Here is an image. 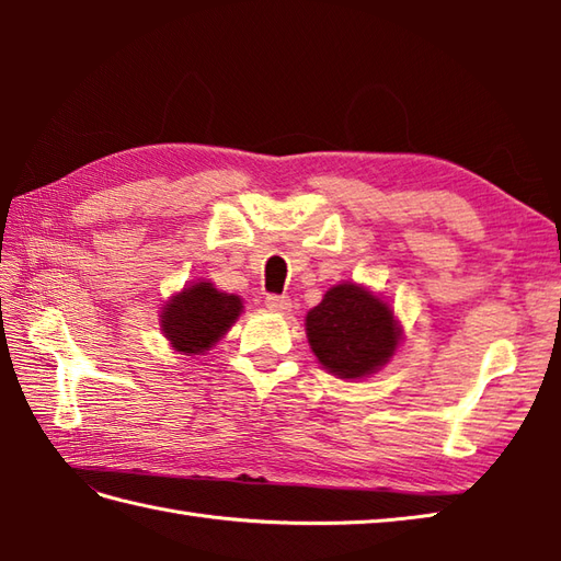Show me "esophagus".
<instances>
[{
    "label": "esophagus",
    "mask_w": 561,
    "mask_h": 561,
    "mask_svg": "<svg viewBox=\"0 0 561 561\" xmlns=\"http://www.w3.org/2000/svg\"><path fill=\"white\" fill-rule=\"evenodd\" d=\"M265 306L270 308V311L284 316V313L291 311V299H289V296H284V294H270L265 299Z\"/></svg>",
    "instance_id": "34e87169"
}]
</instances>
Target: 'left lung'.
<instances>
[{
	"label": "left lung",
	"mask_w": 561,
	"mask_h": 561,
	"mask_svg": "<svg viewBox=\"0 0 561 561\" xmlns=\"http://www.w3.org/2000/svg\"><path fill=\"white\" fill-rule=\"evenodd\" d=\"M306 335L323 368L337 378H364L390 362L402 328L383 304L359 284L344 282L325 291L306 316Z\"/></svg>",
	"instance_id": "left-lung-1"
}]
</instances>
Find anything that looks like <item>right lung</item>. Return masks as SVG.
Segmentation results:
<instances>
[{
  "label": "right lung",
  "mask_w": 561,
  "mask_h": 561,
  "mask_svg": "<svg viewBox=\"0 0 561 561\" xmlns=\"http://www.w3.org/2000/svg\"><path fill=\"white\" fill-rule=\"evenodd\" d=\"M241 311L243 301L236 294H224L211 282H195L165 301L159 320L173 350L193 356L211 350Z\"/></svg>",
  "instance_id": "obj_1"
}]
</instances>
